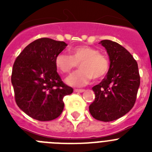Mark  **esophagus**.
<instances>
[{
    "instance_id": "1",
    "label": "esophagus",
    "mask_w": 152,
    "mask_h": 152,
    "mask_svg": "<svg viewBox=\"0 0 152 152\" xmlns=\"http://www.w3.org/2000/svg\"><path fill=\"white\" fill-rule=\"evenodd\" d=\"M85 91L84 89H77V88H76V89H75V92H80V93H82L84 92V91Z\"/></svg>"
}]
</instances>
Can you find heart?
Wrapping results in <instances>:
<instances>
[{
	"instance_id": "1",
	"label": "heart",
	"mask_w": 152,
	"mask_h": 152,
	"mask_svg": "<svg viewBox=\"0 0 152 152\" xmlns=\"http://www.w3.org/2000/svg\"><path fill=\"white\" fill-rule=\"evenodd\" d=\"M69 53L71 56L61 52L55 59L57 69L64 74H69L79 64L80 69L67 78L68 84L73 86L85 85L92 77L100 80L108 73L109 60L97 49L88 45H78L71 48Z\"/></svg>"
}]
</instances>
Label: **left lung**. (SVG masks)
Segmentation results:
<instances>
[{"label":"left lung","instance_id":"obj_1","mask_svg":"<svg viewBox=\"0 0 152 152\" xmlns=\"http://www.w3.org/2000/svg\"><path fill=\"white\" fill-rule=\"evenodd\" d=\"M110 60L107 77L93 87L94 101L89 111L94 119L110 122L129 112L136 100L140 85V75L137 61L131 54L116 42L102 40Z\"/></svg>","mask_w":152,"mask_h":152}]
</instances>
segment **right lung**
I'll return each mask as SVG.
<instances>
[{"instance_id": "1", "label": "right lung", "mask_w": 152, "mask_h": 152, "mask_svg": "<svg viewBox=\"0 0 152 152\" xmlns=\"http://www.w3.org/2000/svg\"><path fill=\"white\" fill-rule=\"evenodd\" d=\"M64 42L49 38L35 40L17 56L11 83L17 106L28 116L50 121L60 116L63 98L73 92L57 72L55 59L65 49Z\"/></svg>"}]
</instances>
